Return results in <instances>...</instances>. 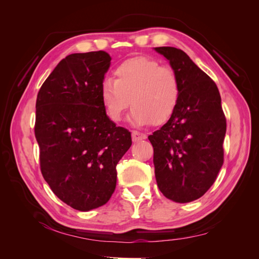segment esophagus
I'll return each mask as SVG.
<instances>
[{"label":"esophagus","mask_w":259,"mask_h":259,"mask_svg":"<svg viewBox=\"0 0 259 259\" xmlns=\"http://www.w3.org/2000/svg\"><path fill=\"white\" fill-rule=\"evenodd\" d=\"M146 138H147V135L144 134V133H140V132H137V131H134L132 133V139H133V142H134V143L140 142V140H144Z\"/></svg>","instance_id":"1"}]
</instances>
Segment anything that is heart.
I'll return each instance as SVG.
<instances>
[{
	"label": "heart",
	"instance_id": "obj_1",
	"mask_svg": "<svg viewBox=\"0 0 259 259\" xmlns=\"http://www.w3.org/2000/svg\"><path fill=\"white\" fill-rule=\"evenodd\" d=\"M114 80L100 85V100L109 119L120 122L128 107L134 106L130 121L138 125L166 123L180 99L179 79L173 69L146 56L132 57L116 67Z\"/></svg>",
	"mask_w": 259,
	"mask_h": 259
}]
</instances>
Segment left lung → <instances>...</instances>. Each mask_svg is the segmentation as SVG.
<instances>
[{"label":"left lung","instance_id":"left-lung-1","mask_svg":"<svg viewBox=\"0 0 259 259\" xmlns=\"http://www.w3.org/2000/svg\"><path fill=\"white\" fill-rule=\"evenodd\" d=\"M168 60L180 84L173 116L149 136L156 184L164 197L178 203L201 198L224 163L226 117L215 82L175 48H154Z\"/></svg>","mask_w":259,"mask_h":259}]
</instances>
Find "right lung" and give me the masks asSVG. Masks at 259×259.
I'll return each instance as SVG.
<instances>
[{
	"label": "right lung",
	"mask_w": 259,
	"mask_h": 259,
	"mask_svg": "<svg viewBox=\"0 0 259 259\" xmlns=\"http://www.w3.org/2000/svg\"><path fill=\"white\" fill-rule=\"evenodd\" d=\"M111 65L106 52L71 54L45 80L35 105L41 171L52 191L74 209L106 204L116 185V164L132 146L100 100Z\"/></svg>",
	"instance_id": "1"
}]
</instances>
